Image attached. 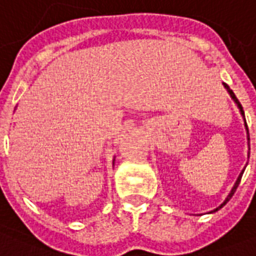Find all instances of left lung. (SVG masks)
<instances>
[{
	"label": "left lung",
	"instance_id": "left-lung-1",
	"mask_svg": "<svg viewBox=\"0 0 256 256\" xmlns=\"http://www.w3.org/2000/svg\"><path fill=\"white\" fill-rule=\"evenodd\" d=\"M224 87H225V88H226V91H228V92H229V95H230V98H232V100H233V102H234V104H236V106H238V110H240V114H242V117H243V120H244V126H246V130H247L248 158H250V134H248V126H247V122H246V116H244V110H243V108H242V105H240V102H238V98H236V95H234V92H233L232 90L229 88V86L225 84V83H224ZM246 166H247V165H246ZM246 166H244V169H246ZM244 169H243V170H242V172H240V174H238V180H236V182H234V184H233L232 190H230V192H229V194H228V196L225 198V200H224V202L221 203V204H220V206L217 207V208H214V210H212V212H218V210H220V208H221V207L225 206V204H226V203L229 202V200H230V198L233 196V194H234V191H236V190H238V184H240V180H242V176H243Z\"/></svg>",
	"mask_w": 256,
	"mask_h": 256
}]
</instances>
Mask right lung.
<instances>
[{"instance_id":"right-lung-1","label":"right lung","mask_w":256,"mask_h":256,"mask_svg":"<svg viewBox=\"0 0 256 256\" xmlns=\"http://www.w3.org/2000/svg\"><path fill=\"white\" fill-rule=\"evenodd\" d=\"M113 164H114V160H113Z\"/></svg>"}]
</instances>
